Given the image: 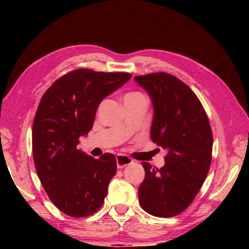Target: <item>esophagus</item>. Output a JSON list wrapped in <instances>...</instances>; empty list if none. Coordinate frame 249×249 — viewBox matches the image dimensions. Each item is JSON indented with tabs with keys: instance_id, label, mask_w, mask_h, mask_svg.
<instances>
[{
	"instance_id": "obj_1",
	"label": "esophagus",
	"mask_w": 249,
	"mask_h": 249,
	"mask_svg": "<svg viewBox=\"0 0 249 249\" xmlns=\"http://www.w3.org/2000/svg\"><path fill=\"white\" fill-rule=\"evenodd\" d=\"M133 162V159L129 158L128 156L126 155H117L116 156V165L119 168H124L126 166L130 165Z\"/></svg>"
}]
</instances>
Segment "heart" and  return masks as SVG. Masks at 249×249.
I'll list each match as a JSON object with an SVG mask.
<instances>
[{
	"label": "heart",
	"mask_w": 249,
	"mask_h": 249,
	"mask_svg": "<svg viewBox=\"0 0 249 249\" xmlns=\"http://www.w3.org/2000/svg\"><path fill=\"white\" fill-rule=\"evenodd\" d=\"M130 95H142L141 93H137V92H134V93H129V94H127L126 96H130Z\"/></svg>",
	"instance_id": "heart-1"
}]
</instances>
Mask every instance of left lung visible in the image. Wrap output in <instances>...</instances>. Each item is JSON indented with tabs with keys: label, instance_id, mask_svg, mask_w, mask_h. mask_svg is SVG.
<instances>
[{
	"label": "left lung",
	"instance_id": "left-lung-1",
	"mask_svg": "<svg viewBox=\"0 0 249 249\" xmlns=\"http://www.w3.org/2000/svg\"><path fill=\"white\" fill-rule=\"evenodd\" d=\"M154 107L150 138L167 151L165 166L142 163L145 179L138 199L147 213L171 217L195 200L212 160L213 136L208 115L190 88L166 72L135 77Z\"/></svg>",
	"mask_w": 249,
	"mask_h": 249
}]
</instances>
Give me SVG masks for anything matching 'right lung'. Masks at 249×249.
Here are the masks:
<instances>
[{"label":"right lung","instance_id":"1","mask_svg":"<svg viewBox=\"0 0 249 249\" xmlns=\"http://www.w3.org/2000/svg\"><path fill=\"white\" fill-rule=\"evenodd\" d=\"M130 78L126 72L74 70L40 100L33 123L34 163L49 199L67 215H91L103 204L116 172L114 155L94 159L77 146L93 126L101 101Z\"/></svg>","mask_w":249,"mask_h":249}]
</instances>
